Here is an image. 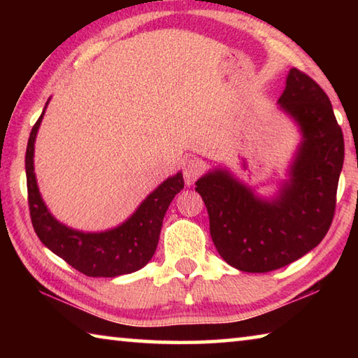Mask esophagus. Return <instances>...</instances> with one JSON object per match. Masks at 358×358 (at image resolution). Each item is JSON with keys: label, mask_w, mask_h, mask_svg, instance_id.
I'll return each instance as SVG.
<instances>
[{"label": "esophagus", "mask_w": 358, "mask_h": 358, "mask_svg": "<svg viewBox=\"0 0 358 358\" xmlns=\"http://www.w3.org/2000/svg\"><path fill=\"white\" fill-rule=\"evenodd\" d=\"M203 172V164L201 159L197 157H189L183 162V177H185V183L189 186L196 181L199 177H201Z\"/></svg>", "instance_id": "34e87169"}]
</instances>
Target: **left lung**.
Here are the masks:
<instances>
[{"instance_id": "left-lung-1", "label": "left lung", "mask_w": 358, "mask_h": 358, "mask_svg": "<svg viewBox=\"0 0 358 358\" xmlns=\"http://www.w3.org/2000/svg\"><path fill=\"white\" fill-rule=\"evenodd\" d=\"M278 104L301 131L289 180L273 199L257 197L227 171L196 181L220 256L240 271L266 273L316 248L331 226L344 161L343 131L329 96L305 72L289 71Z\"/></svg>"}]
</instances>
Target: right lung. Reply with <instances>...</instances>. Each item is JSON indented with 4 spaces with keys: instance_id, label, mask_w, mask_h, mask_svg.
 <instances>
[{
    "instance_id": "1",
    "label": "right lung",
    "mask_w": 358,
    "mask_h": 358,
    "mask_svg": "<svg viewBox=\"0 0 358 358\" xmlns=\"http://www.w3.org/2000/svg\"><path fill=\"white\" fill-rule=\"evenodd\" d=\"M44 112L33 126L25 156L29 216L39 240L87 276L115 278L141 270L156 251L169 205L185 187L183 175L178 172L157 186L118 227L92 234L64 226L47 210L34 175V142Z\"/></svg>"
}]
</instances>
